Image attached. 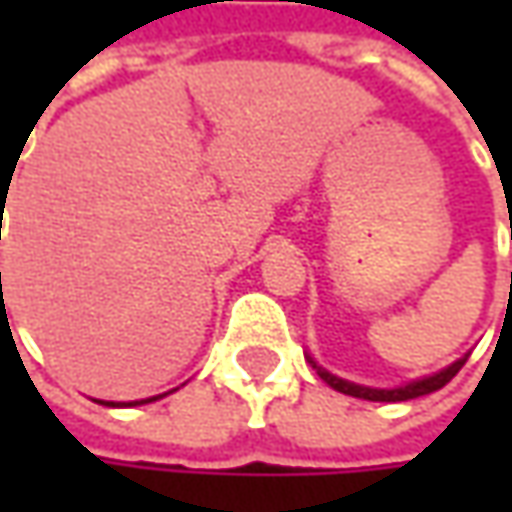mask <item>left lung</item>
<instances>
[{"mask_svg": "<svg viewBox=\"0 0 512 512\" xmlns=\"http://www.w3.org/2000/svg\"><path fill=\"white\" fill-rule=\"evenodd\" d=\"M307 362L316 367V373H319L333 390H339L344 396H356V399H367V402H407V399L427 396V393H433V390H442L444 384L450 382V379L462 370L464 362H467V356H462L459 362H453L450 367L439 370V373H433V376H424V379H416V382H407L402 384V387H390V390H384V387H364V384H353L347 382V379H339V376L327 373L325 367H319L310 356H307Z\"/></svg>", "mask_w": 512, "mask_h": 512, "instance_id": "obj_1", "label": "left lung"}]
</instances>
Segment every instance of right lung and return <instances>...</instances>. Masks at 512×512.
I'll return each mask as SVG.
<instances>
[{
    "mask_svg": "<svg viewBox=\"0 0 512 512\" xmlns=\"http://www.w3.org/2000/svg\"><path fill=\"white\" fill-rule=\"evenodd\" d=\"M0 279H2V273H0ZM162 396H165V393H162ZM162 396H153V399H142V402H130V404H116V402H102V404H108V407H133V404L156 402V399H162Z\"/></svg>",
    "mask_w": 512,
    "mask_h": 512,
    "instance_id": "obj_1",
    "label": "right lung"
}]
</instances>
